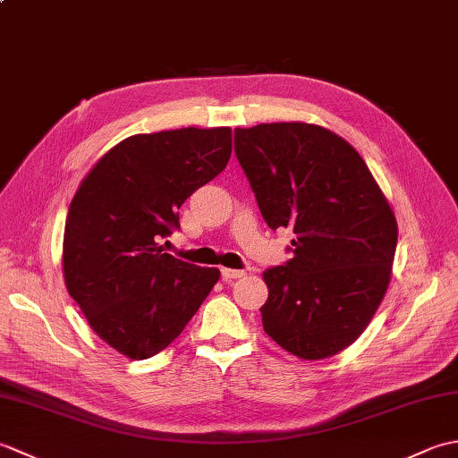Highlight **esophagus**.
<instances>
[{
    "label": "esophagus",
    "mask_w": 458,
    "mask_h": 458,
    "mask_svg": "<svg viewBox=\"0 0 458 458\" xmlns=\"http://www.w3.org/2000/svg\"><path fill=\"white\" fill-rule=\"evenodd\" d=\"M220 276L224 281H232V279H238V277H244L246 271L242 269H232V267H222L220 269Z\"/></svg>",
    "instance_id": "34e87169"
}]
</instances>
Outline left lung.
<instances>
[{"instance_id":"1","label":"left lung","mask_w":458,"mask_h":458,"mask_svg":"<svg viewBox=\"0 0 458 458\" xmlns=\"http://www.w3.org/2000/svg\"><path fill=\"white\" fill-rule=\"evenodd\" d=\"M234 149L267 226L295 234L293 258L264 271V330L299 358L335 356L364 333L390 285V202L352 145L320 125L236 128Z\"/></svg>"}]
</instances>
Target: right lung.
Instances as JSON below:
<instances>
[{
    "instance_id": "add662e5",
    "label": "right lung",
    "mask_w": 458,
    "mask_h": 458,
    "mask_svg": "<svg viewBox=\"0 0 458 458\" xmlns=\"http://www.w3.org/2000/svg\"><path fill=\"white\" fill-rule=\"evenodd\" d=\"M230 128L138 133L82 179L68 208L63 271L68 293L106 344L131 360L167 348L220 277L165 254L179 208L224 171Z\"/></svg>"
}]
</instances>
